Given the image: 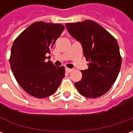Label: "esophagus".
I'll use <instances>...</instances> for the list:
<instances>
[{
	"label": "esophagus",
	"mask_w": 133,
	"mask_h": 133,
	"mask_svg": "<svg viewBox=\"0 0 133 133\" xmlns=\"http://www.w3.org/2000/svg\"><path fill=\"white\" fill-rule=\"evenodd\" d=\"M65 70H66V72H68V73L71 72L72 71V69H69V68H66V69H65Z\"/></svg>",
	"instance_id": "obj_1"
}]
</instances>
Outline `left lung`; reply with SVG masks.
<instances>
[{
	"mask_svg": "<svg viewBox=\"0 0 133 133\" xmlns=\"http://www.w3.org/2000/svg\"><path fill=\"white\" fill-rule=\"evenodd\" d=\"M66 27L81 44L84 57L89 61L88 69L81 70V80L75 83L76 89L89 98L104 95L115 83L121 66L117 41L101 25L90 20L66 23Z\"/></svg>",
	"mask_w": 133,
	"mask_h": 133,
	"instance_id": "obj_1",
	"label": "left lung"
}]
</instances>
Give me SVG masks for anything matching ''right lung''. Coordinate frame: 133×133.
Returning a JSON list of instances; mask_svg holds the SVG:
<instances>
[{"instance_id": "right-lung-1", "label": "right lung", "mask_w": 133, "mask_h": 133, "mask_svg": "<svg viewBox=\"0 0 133 133\" xmlns=\"http://www.w3.org/2000/svg\"><path fill=\"white\" fill-rule=\"evenodd\" d=\"M60 23L38 21L31 24L15 40L9 58L13 75L28 94L44 98L54 94L65 76L64 66L48 61L55 41L63 32Z\"/></svg>"}]
</instances>
